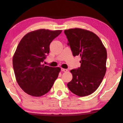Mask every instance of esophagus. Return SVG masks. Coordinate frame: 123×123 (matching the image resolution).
<instances>
[{
  "mask_svg": "<svg viewBox=\"0 0 123 123\" xmlns=\"http://www.w3.org/2000/svg\"><path fill=\"white\" fill-rule=\"evenodd\" d=\"M61 70H62V71H63V72H67V71H68V69H64V68H62V69H61Z\"/></svg>",
  "mask_w": 123,
  "mask_h": 123,
  "instance_id": "1",
  "label": "esophagus"
}]
</instances>
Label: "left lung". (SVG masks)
Listing matches in <instances>:
<instances>
[{
    "label": "left lung",
    "instance_id": "8db88e82",
    "mask_svg": "<svg viewBox=\"0 0 123 123\" xmlns=\"http://www.w3.org/2000/svg\"><path fill=\"white\" fill-rule=\"evenodd\" d=\"M73 56H80V67L72 69V80L67 84L75 95H90L98 88L106 72L107 51L100 38L91 31L75 28L65 30Z\"/></svg>",
    "mask_w": 123,
    "mask_h": 123
}]
</instances>
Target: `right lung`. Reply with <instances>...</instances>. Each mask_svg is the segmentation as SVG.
I'll return each mask as SVG.
<instances>
[{"label": "right lung", "mask_w": 123, "mask_h": 123, "mask_svg": "<svg viewBox=\"0 0 123 123\" xmlns=\"http://www.w3.org/2000/svg\"><path fill=\"white\" fill-rule=\"evenodd\" d=\"M62 30L40 29L23 36L13 57V67L17 82L22 90L35 97L49 91L60 71L59 67L43 64L50 51V44Z\"/></svg>", "instance_id": "1"}]
</instances>
